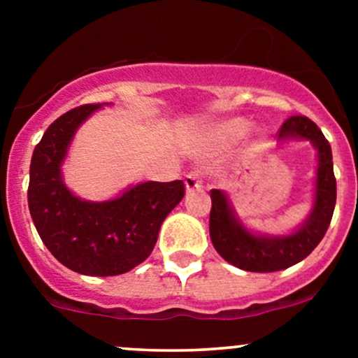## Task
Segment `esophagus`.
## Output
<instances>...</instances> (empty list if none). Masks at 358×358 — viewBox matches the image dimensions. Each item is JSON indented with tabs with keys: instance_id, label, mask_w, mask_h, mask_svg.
I'll use <instances>...</instances> for the list:
<instances>
[{
	"instance_id": "34e87169",
	"label": "esophagus",
	"mask_w": 358,
	"mask_h": 358,
	"mask_svg": "<svg viewBox=\"0 0 358 358\" xmlns=\"http://www.w3.org/2000/svg\"><path fill=\"white\" fill-rule=\"evenodd\" d=\"M185 187L187 192H194V190L202 189V176L199 171H190L189 175L185 176Z\"/></svg>"
}]
</instances>
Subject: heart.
Masks as SVG:
<instances>
[{
	"label": "heart",
	"mask_w": 358,
	"mask_h": 358,
	"mask_svg": "<svg viewBox=\"0 0 358 358\" xmlns=\"http://www.w3.org/2000/svg\"><path fill=\"white\" fill-rule=\"evenodd\" d=\"M248 128H249V124H248V121H244V119H232V121H227L220 126L218 135H220V138L232 142V140H237V138H241V136L246 135Z\"/></svg>",
	"instance_id": "1"
}]
</instances>
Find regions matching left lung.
<instances>
[{"instance_id": "1", "label": "left lung", "mask_w": 358, "mask_h": 358, "mask_svg": "<svg viewBox=\"0 0 358 358\" xmlns=\"http://www.w3.org/2000/svg\"><path fill=\"white\" fill-rule=\"evenodd\" d=\"M280 138H306L319 150L315 204L301 229L287 237L252 236L237 222L222 190H211L209 236L223 259L248 272H277L305 259L329 229L336 206V178L331 145L306 115H291L279 129Z\"/></svg>"}]
</instances>
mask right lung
<instances>
[{
	"instance_id": "1",
	"label": "right lung",
	"mask_w": 358,
	"mask_h": 358,
	"mask_svg": "<svg viewBox=\"0 0 358 358\" xmlns=\"http://www.w3.org/2000/svg\"><path fill=\"white\" fill-rule=\"evenodd\" d=\"M99 107H76L48 126L32 152L27 201L39 237L62 265L83 275L109 277L149 258L162 222L185 196V183L145 182L106 202L69 192L60 164L78 126Z\"/></svg>"
}]
</instances>
